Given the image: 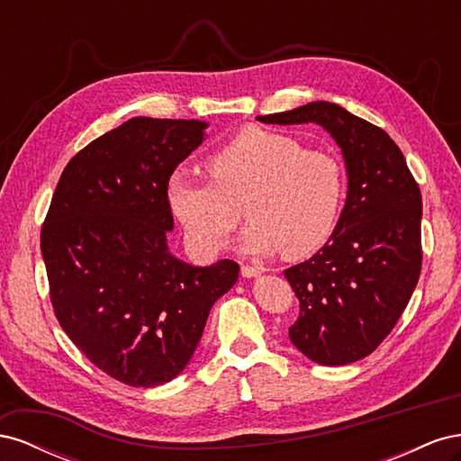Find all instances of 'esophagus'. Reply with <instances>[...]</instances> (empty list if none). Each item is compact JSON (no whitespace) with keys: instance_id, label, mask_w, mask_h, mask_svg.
Instances as JSON below:
<instances>
[{"instance_id":"obj_1","label":"esophagus","mask_w":461,"mask_h":461,"mask_svg":"<svg viewBox=\"0 0 461 461\" xmlns=\"http://www.w3.org/2000/svg\"><path fill=\"white\" fill-rule=\"evenodd\" d=\"M261 273L259 267H256V265H242L240 267V275L244 278H252V276H258Z\"/></svg>"}]
</instances>
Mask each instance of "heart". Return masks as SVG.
Listing matches in <instances>:
<instances>
[{
  "label": "heart",
  "mask_w": 461,
  "mask_h": 461,
  "mask_svg": "<svg viewBox=\"0 0 461 461\" xmlns=\"http://www.w3.org/2000/svg\"><path fill=\"white\" fill-rule=\"evenodd\" d=\"M212 180L190 169L167 178V202L207 254L225 249L240 219L232 202L244 200L249 217L239 236L244 254L308 256L334 229L344 198V175L337 158L303 149L294 136L246 127L207 159Z\"/></svg>",
  "instance_id": "b5f03b06"
}]
</instances>
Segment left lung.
Returning a JSON list of instances; mask_svg holds the SVG:
<instances>
[{
    "label": "left lung",
    "instance_id": "obj_1",
    "mask_svg": "<svg viewBox=\"0 0 461 461\" xmlns=\"http://www.w3.org/2000/svg\"><path fill=\"white\" fill-rule=\"evenodd\" d=\"M256 119L319 124L342 151L348 190L337 227L285 276L300 302L288 329L292 344L319 366L354 364L393 330L420 278V186L393 138L337 104L312 102Z\"/></svg>",
    "mask_w": 461,
    "mask_h": 461
}]
</instances>
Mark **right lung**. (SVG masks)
I'll use <instances>...</instances> for the list:
<instances>
[{"mask_svg":"<svg viewBox=\"0 0 461 461\" xmlns=\"http://www.w3.org/2000/svg\"><path fill=\"white\" fill-rule=\"evenodd\" d=\"M205 121L132 117L67 163L41 229L59 325L92 364L131 386L185 371L239 263L173 256L167 178L205 140Z\"/></svg>","mask_w":461,"mask_h":461,"instance_id":"1","label":"right lung"}]
</instances>
